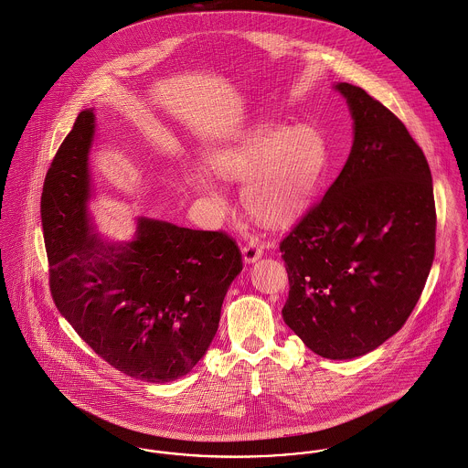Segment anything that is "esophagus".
I'll list each match as a JSON object with an SVG mask.
<instances>
[{
    "mask_svg": "<svg viewBox=\"0 0 468 468\" xmlns=\"http://www.w3.org/2000/svg\"><path fill=\"white\" fill-rule=\"evenodd\" d=\"M261 258V250L256 244H248L242 248V260L244 263H254Z\"/></svg>",
    "mask_w": 468,
    "mask_h": 468,
    "instance_id": "esophagus-1",
    "label": "esophagus"
}]
</instances>
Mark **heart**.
Returning <instances> with one entry per match:
<instances>
[{"mask_svg": "<svg viewBox=\"0 0 468 468\" xmlns=\"http://www.w3.org/2000/svg\"><path fill=\"white\" fill-rule=\"evenodd\" d=\"M205 164L220 180L244 181L242 203L254 220L282 228L312 201L329 167V145L315 126L263 121L210 149ZM186 185L220 201L216 181L203 171H190Z\"/></svg>", "mask_w": 468, "mask_h": 468, "instance_id": "heart-1", "label": "heart"}]
</instances>
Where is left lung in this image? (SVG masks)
Returning a JSON list of instances; mask_svg holds the SVG:
<instances>
[{"mask_svg":"<svg viewBox=\"0 0 468 468\" xmlns=\"http://www.w3.org/2000/svg\"><path fill=\"white\" fill-rule=\"evenodd\" d=\"M353 117L340 176L282 242L283 319L327 360L363 356L404 325L434 258L431 171L406 126L351 83H335Z\"/></svg>","mask_w":468,"mask_h":468,"instance_id":"left-lung-1","label":"left lung"}]
</instances>
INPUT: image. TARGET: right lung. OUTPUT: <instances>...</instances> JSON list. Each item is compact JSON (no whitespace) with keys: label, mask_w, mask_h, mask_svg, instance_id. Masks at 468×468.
Masks as SVG:
<instances>
[{"label":"right lung","mask_w":468,"mask_h":468,"mask_svg":"<svg viewBox=\"0 0 468 468\" xmlns=\"http://www.w3.org/2000/svg\"><path fill=\"white\" fill-rule=\"evenodd\" d=\"M94 108L78 113L46 175L40 217L49 287L83 342L126 376L169 383L188 374L216 336L226 292L242 271L220 231L137 217L128 240L96 231L90 149Z\"/></svg>","instance_id":"right-lung-1"}]
</instances>
